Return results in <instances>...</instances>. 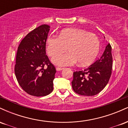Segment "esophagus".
<instances>
[{
    "instance_id": "obj_1",
    "label": "esophagus",
    "mask_w": 128,
    "mask_h": 128,
    "mask_svg": "<svg viewBox=\"0 0 128 128\" xmlns=\"http://www.w3.org/2000/svg\"><path fill=\"white\" fill-rule=\"evenodd\" d=\"M56 69L57 71H60V70H62L64 69V68H62V67H56Z\"/></svg>"
}]
</instances>
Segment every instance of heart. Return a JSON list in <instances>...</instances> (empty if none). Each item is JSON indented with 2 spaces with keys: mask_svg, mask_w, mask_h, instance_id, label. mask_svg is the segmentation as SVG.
<instances>
[{
  "mask_svg": "<svg viewBox=\"0 0 128 128\" xmlns=\"http://www.w3.org/2000/svg\"><path fill=\"white\" fill-rule=\"evenodd\" d=\"M46 43L48 55L56 54L52 61L60 66H73L77 62L80 66L89 65L96 60L100 47L96 34L78 28L63 29L58 36H49ZM67 47L68 52L58 54L65 52Z\"/></svg>",
  "mask_w": 128,
  "mask_h": 128,
  "instance_id": "heart-1",
  "label": "heart"
}]
</instances>
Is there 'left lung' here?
<instances>
[{"label":"left lung","mask_w":128,"mask_h":128,"mask_svg":"<svg viewBox=\"0 0 128 128\" xmlns=\"http://www.w3.org/2000/svg\"><path fill=\"white\" fill-rule=\"evenodd\" d=\"M112 68L111 46H106L102 56L88 68L73 72L72 82L73 91L82 96L96 95L108 83Z\"/></svg>","instance_id":"left-lung-1"}]
</instances>
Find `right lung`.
<instances>
[{
    "label": "right lung",
    "instance_id": "obj_1",
    "mask_svg": "<svg viewBox=\"0 0 128 128\" xmlns=\"http://www.w3.org/2000/svg\"><path fill=\"white\" fill-rule=\"evenodd\" d=\"M49 30L48 24L34 29L22 40L17 49L14 68L16 78L22 88L31 96H45L54 90L56 70L46 55Z\"/></svg>",
    "mask_w": 128,
    "mask_h": 128
}]
</instances>
